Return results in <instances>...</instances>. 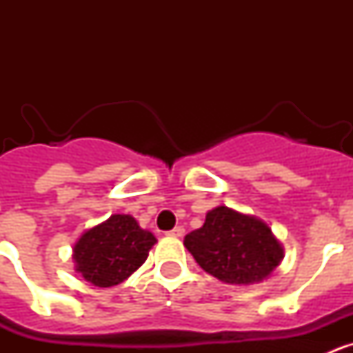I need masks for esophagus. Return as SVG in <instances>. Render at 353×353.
<instances>
[{"instance_id": "esophagus-1", "label": "esophagus", "mask_w": 353, "mask_h": 353, "mask_svg": "<svg viewBox=\"0 0 353 353\" xmlns=\"http://www.w3.org/2000/svg\"><path fill=\"white\" fill-rule=\"evenodd\" d=\"M183 233H185V230H183L182 226H176V228H173L171 232H168V235H170V236H176V239H182Z\"/></svg>"}]
</instances>
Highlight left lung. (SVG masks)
<instances>
[{
	"label": "left lung",
	"mask_w": 353,
	"mask_h": 353,
	"mask_svg": "<svg viewBox=\"0 0 353 353\" xmlns=\"http://www.w3.org/2000/svg\"><path fill=\"white\" fill-rule=\"evenodd\" d=\"M183 245L205 272L228 285L263 281L283 260L281 244L263 221L228 207L208 212Z\"/></svg>",
	"instance_id": "obj_1"
}]
</instances>
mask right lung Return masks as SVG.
<instances>
[{
	"instance_id": "add662e5",
	"label": "right lung",
	"mask_w": 353,
	"mask_h": 353,
	"mask_svg": "<svg viewBox=\"0 0 353 353\" xmlns=\"http://www.w3.org/2000/svg\"><path fill=\"white\" fill-rule=\"evenodd\" d=\"M157 242L132 215L114 214L84 232L74 245L76 270L99 288L120 285L145 263Z\"/></svg>"
}]
</instances>
